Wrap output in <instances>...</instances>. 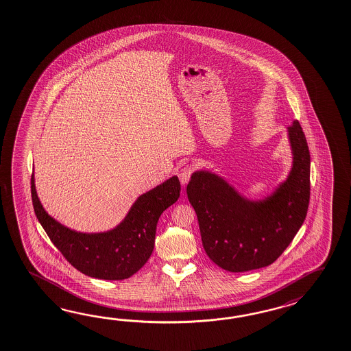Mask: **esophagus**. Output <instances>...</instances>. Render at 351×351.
<instances>
[{"mask_svg":"<svg viewBox=\"0 0 351 351\" xmlns=\"http://www.w3.org/2000/svg\"><path fill=\"white\" fill-rule=\"evenodd\" d=\"M191 174H192V168H191V167H184V168L180 169L178 177H180V183H182L183 186L187 184L188 180L191 178Z\"/></svg>","mask_w":351,"mask_h":351,"instance_id":"obj_1","label":"esophagus"}]
</instances>
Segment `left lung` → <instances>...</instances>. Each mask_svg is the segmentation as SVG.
Segmentation results:
<instances>
[{"label": "left lung", "mask_w": 351, "mask_h": 351, "mask_svg": "<svg viewBox=\"0 0 351 351\" xmlns=\"http://www.w3.org/2000/svg\"><path fill=\"white\" fill-rule=\"evenodd\" d=\"M292 167L261 199L244 196L219 173H192L187 196L195 208L204 252L232 273L268 267L292 243L310 204V152L301 125L287 128Z\"/></svg>", "instance_id": "obj_1"}]
</instances>
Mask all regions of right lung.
<instances>
[{
    "label": "right lung",
    "instance_id": "right-lung-1",
    "mask_svg": "<svg viewBox=\"0 0 351 351\" xmlns=\"http://www.w3.org/2000/svg\"><path fill=\"white\" fill-rule=\"evenodd\" d=\"M180 196L177 176L136 198L123 220L99 232H82L60 223L43 207L32 177L35 215L51 243L66 261L88 277L121 280L144 267L154 249L156 223Z\"/></svg>",
    "mask_w": 351,
    "mask_h": 351
}]
</instances>
